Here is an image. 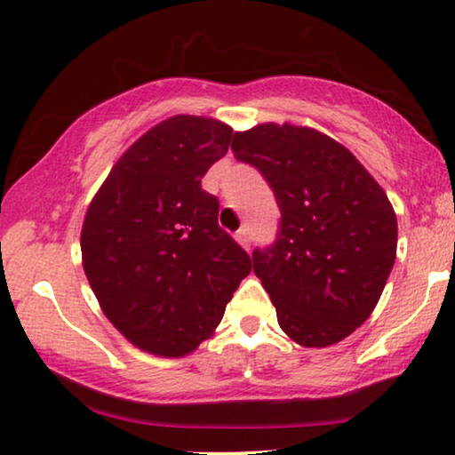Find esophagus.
Returning a JSON list of instances; mask_svg holds the SVG:
<instances>
[{
    "mask_svg": "<svg viewBox=\"0 0 455 455\" xmlns=\"http://www.w3.org/2000/svg\"><path fill=\"white\" fill-rule=\"evenodd\" d=\"M235 240H238V244H240L242 248H246V251H251V232H248L246 228L240 229V232L235 234Z\"/></svg>",
    "mask_w": 455,
    "mask_h": 455,
    "instance_id": "34e87169",
    "label": "esophagus"
}]
</instances>
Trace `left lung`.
Wrapping results in <instances>:
<instances>
[{"mask_svg": "<svg viewBox=\"0 0 455 455\" xmlns=\"http://www.w3.org/2000/svg\"><path fill=\"white\" fill-rule=\"evenodd\" d=\"M275 192V244L252 252V269L277 323L304 347L347 338L375 310L397 251V220L366 167L331 136L296 124H259L232 140Z\"/></svg>", "mask_w": 455, "mask_h": 455, "instance_id": "1", "label": "left lung"}]
</instances>
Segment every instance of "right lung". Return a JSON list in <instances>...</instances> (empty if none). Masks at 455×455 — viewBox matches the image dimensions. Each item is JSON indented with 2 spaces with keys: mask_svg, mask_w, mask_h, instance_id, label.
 I'll list each match as a JSON object with an SVG mask.
<instances>
[{
  "mask_svg": "<svg viewBox=\"0 0 455 455\" xmlns=\"http://www.w3.org/2000/svg\"><path fill=\"white\" fill-rule=\"evenodd\" d=\"M232 132L213 117H167L116 161L86 209L80 251L99 307L155 356L182 358L209 339L252 269L201 188Z\"/></svg>",
  "mask_w": 455,
  "mask_h": 455,
  "instance_id": "obj_1",
  "label": "right lung"
}]
</instances>
